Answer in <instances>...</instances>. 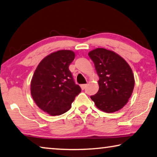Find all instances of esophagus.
Wrapping results in <instances>:
<instances>
[{
    "mask_svg": "<svg viewBox=\"0 0 157 157\" xmlns=\"http://www.w3.org/2000/svg\"><path fill=\"white\" fill-rule=\"evenodd\" d=\"M86 86H87V84H81V85H80V86H81V88H82V89H85V88L86 87Z\"/></svg>",
    "mask_w": 157,
    "mask_h": 157,
    "instance_id": "esophagus-1",
    "label": "esophagus"
}]
</instances>
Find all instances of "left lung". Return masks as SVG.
Wrapping results in <instances>:
<instances>
[{
  "label": "left lung",
  "mask_w": 157,
  "mask_h": 157,
  "mask_svg": "<svg viewBox=\"0 0 157 157\" xmlns=\"http://www.w3.org/2000/svg\"><path fill=\"white\" fill-rule=\"evenodd\" d=\"M99 77L98 91L91 98L99 110L114 113L127 103L135 84L132 70L122 57L104 48L89 52Z\"/></svg>",
  "instance_id": "1"
}]
</instances>
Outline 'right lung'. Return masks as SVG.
<instances>
[{"label": "right lung", "mask_w": 157, "mask_h": 157, "mask_svg": "<svg viewBox=\"0 0 157 157\" xmlns=\"http://www.w3.org/2000/svg\"><path fill=\"white\" fill-rule=\"evenodd\" d=\"M74 59L73 51L59 50L44 57L34 72L31 96L36 105L52 116L69 110L75 96L81 92L68 68Z\"/></svg>", "instance_id": "right-lung-1"}]
</instances>
